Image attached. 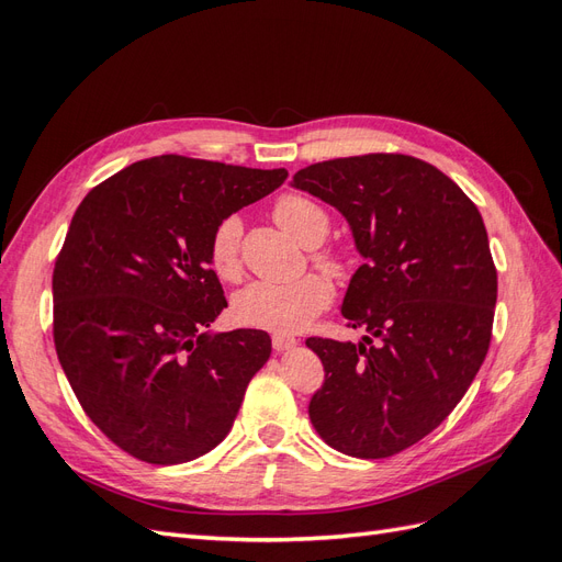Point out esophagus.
Instances as JSON below:
<instances>
[{
  "mask_svg": "<svg viewBox=\"0 0 562 562\" xmlns=\"http://www.w3.org/2000/svg\"><path fill=\"white\" fill-rule=\"evenodd\" d=\"M271 345H274L277 351H288V349H293L297 345V339L291 337V335H279L277 333L274 337H271Z\"/></svg>",
  "mask_w": 562,
  "mask_h": 562,
  "instance_id": "34e87169",
  "label": "esophagus"
}]
</instances>
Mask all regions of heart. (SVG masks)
<instances>
[{
    "mask_svg": "<svg viewBox=\"0 0 562 562\" xmlns=\"http://www.w3.org/2000/svg\"><path fill=\"white\" fill-rule=\"evenodd\" d=\"M274 220L302 246L314 248L328 234V213L316 201L297 194H285L274 203ZM241 234L239 215L220 220L211 234L209 260L223 281L241 279ZM314 260L330 277H345L347 262L337 252H318ZM330 304V285L318 274H304L288 283L255 281L234 297V316L244 326L279 335L300 333Z\"/></svg>",
    "mask_w": 562,
    "mask_h": 562,
    "instance_id": "b5f03b06",
    "label": "heart"
}]
</instances>
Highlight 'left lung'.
<instances>
[{
    "label": "left lung",
    "mask_w": 562,
    "mask_h": 562,
    "mask_svg": "<svg viewBox=\"0 0 562 562\" xmlns=\"http://www.w3.org/2000/svg\"><path fill=\"white\" fill-rule=\"evenodd\" d=\"M293 187L345 215L366 260L342 302L361 342L307 339L326 370L310 419L339 452L391 457L452 413L485 361L497 269L483 217L446 173L407 155L312 164Z\"/></svg>",
    "instance_id": "obj_1"
}]
</instances>
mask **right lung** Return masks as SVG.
<instances>
[{"label":"right lung","instance_id":"right-lung-1","mask_svg":"<svg viewBox=\"0 0 562 562\" xmlns=\"http://www.w3.org/2000/svg\"><path fill=\"white\" fill-rule=\"evenodd\" d=\"M285 178L161 155L79 203L54 269V342L83 413L124 452L182 464L229 434L271 339L203 333L227 307L209 244L220 220Z\"/></svg>","mask_w":562,"mask_h":562}]
</instances>
